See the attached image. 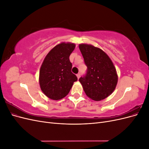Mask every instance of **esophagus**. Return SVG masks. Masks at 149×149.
Instances as JSON below:
<instances>
[{
	"mask_svg": "<svg viewBox=\"0 0 149 149\" xmlns=\"http://www.w3.org/2000/svg\"><path fill=\"white\" fill-rule=\"evenodd\" d=\"M76 76H77V78H78V79H79V78H80V74H79V73L77 74H76Z\"/></svg>",
	"mask_w": 149,
	"mask_h": 149,
	"instance_id": "obj_1",
	"label": "esophagus"
}]
</instances>
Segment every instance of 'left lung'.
I'll list each match as a JSON object with an SVG mask.
<instances>
[{"label": "left lung", "mask_w": 149, "mask_h": 149, "mask_svg": "<svg viewBox=\"0 0 149 149\" xmlns=\"http://www.w3.org/2000/svg\"><path fill=\"white\" fill-rule=\"evenodd\" d=\"M79 48L88 67L85 76L80 78L87 96L100 101L113 93L118 84V76L109 56L100 48L92 45L81 43Z\"/></svg>", "instance_id": "8db88e82"}]
</instances>
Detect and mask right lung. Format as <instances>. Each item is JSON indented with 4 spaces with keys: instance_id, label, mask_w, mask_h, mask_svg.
Wrapping results in <instances>:
<instances>
[{
    "instance_id": "add662e5",
    "label": "right lung",
    "mask_w": 149,
    "mask_h": 149,
    "mask_svg": "<svg viewBox=\"0 0 149 149\" xmlns=\"http://www.w3.org/2000/svg\"><path fill=\"white\" fill-rule=\"evenodd\" d=\"M73 43L62 42L48 52L40 67L39 84L45 95L60 100L69 93L77 77L71 72L70 56L75 48Z\"/></svg>"
}]
</instances>
